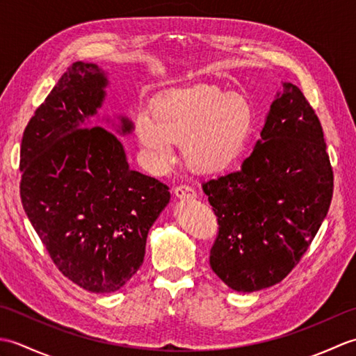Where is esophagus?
Segmentation results:
<instances>
[{"instance_id": "34e87169", "label": "esophagus", "mask_w": 356, "mask_h": 356, "mask_svg": "<svg viewBox=\"0 0 356 356\" xmlns=\"http://www.w3.org/2000/svg\"><path fill=\"white\" fill-rule=\"evenodd\" d=\"M174 194H176V197L179 199H195V191L188 185H180L177 188H174Z\"/></svg>"}]
</instances>
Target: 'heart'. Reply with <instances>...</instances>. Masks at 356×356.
Returning a JSON list of instances; mask_svg holds the SVG:
<instances>
[{"mask_svg":"<svg viewBox=\"0 0 356 356\" xmlns=\"http://www.w3.org/2000/svg\"><path fill=\"white\" fill-rule=\"evenodd\" d=\"M252 127V108L241 95L199 84L172 90L134 118V134L148 162L163 170L172 161L174 143L194 172L228 168L243 151Z\"/></svg>","mask_w":356,"mask_h":356,"instance_id":"1","label":"heart"}]
</instances>
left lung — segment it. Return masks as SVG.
Returning a JSON list of instances; mask_svg holds the SVG:
<instances>
[{
	"label": "left lung",
	"mask_w": 356,
	"mask_h": 356,
	"mask_svg": "<svg viewBox=\"0 0 356 356\" xmlns=\"http://www.w3.org/2000/svg\"><path fill=\"white\" fill-rule=\"evenodd\" d=\"M240 171L202 185L218 222L209 264L237 292L289 274L327 216L334 172L323 128L301 90L283 82Z\"/></svg>",
	"instance_id": "obj_1"
}]
</instances>
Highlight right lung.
Segmentation results:
<instances>
[{
	"label": "right lung",
	"instance_id": "add662e5",
	"mask_svg": "<svg viewBox=\"0 0 356 356\" xmlns=\"http://www.w3.org/2000/svg\"><path fill=\"white\" fill-rule=\"evenodd\" d=\"M107 86L96 64H72L29 120L19 157L30 223L63 275L95 293L119 291L138 272L171 197L157 179L130 170L122 143L96 124ZM118 119L116 131L130 134L131 120Z\"/></svg>",
	"mask_w": 356,
	"mask_h": 356
}]
</instances>
